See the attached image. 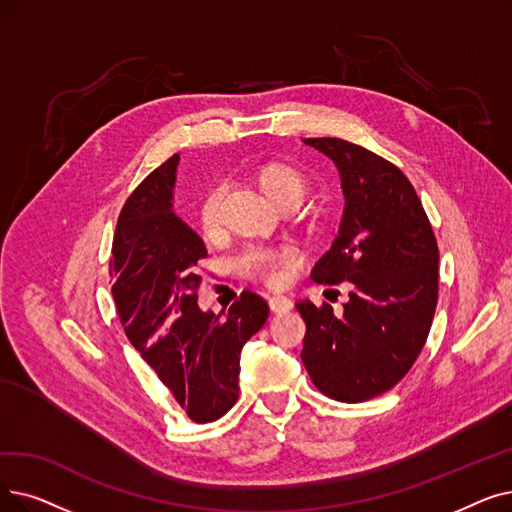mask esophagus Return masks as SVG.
Wrapping results in <instances>:
<instances>
[{"label": "esophagus", "instance_id": "34e87169", "mask_svg": "<svg viewBox=\"0 0 512 512\" xmlns=\"http://www.w3.org/2000/svg\"><path fill=\"white\" fill-rule=\"evenodd\" d=\"M295 305L293 301L284 297V295H276V297H270V309L274 311V314H286V311H291Z\"/></svg>", "mask_w": 512, "mask_h": 512}]
</instances>
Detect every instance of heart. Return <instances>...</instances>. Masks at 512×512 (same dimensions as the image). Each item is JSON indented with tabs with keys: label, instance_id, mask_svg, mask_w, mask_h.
I'll return each mask as SVG.
<instances>
[{
	"label": "heart",
	"instance_id": "heart-1",
	"mask_svg": "<svg viewBox=\"0 0 512 512\" xmlns=\"http://www.w3.org/2000/svg\"><path fill=\"white\" fill-rule=\"evenodd\" d=\"M257 182L265 196L274 205H282L288 201L301 203L307 192V175L288 163H268L257 171ZM226 186L213 184L198 203V226L207 234L215 236L221 228V203H224ZM299 259V251L295 247H263L255 244L249 247L238 259V268L242 274L263 280L268 284H278L284 276V268Z\"/></svg>",
	"mask_w": 512,
	"mask_h": 512
}]
</instances>
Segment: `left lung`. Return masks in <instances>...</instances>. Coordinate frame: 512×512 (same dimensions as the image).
I'll return each instance as SVG.
<instances>
[{"label":"left lung","instance_id":"8db88e82","mask_svg":"<svg viewBox=\"0 0 512 512\" xmlns=\"http://www.w3.org/2000/svg\"><path fill=\"white\" fill-rule=\"evenodd\" d=\"M303 144L335 163L345 196L339 234L311 278L351 282L353 291L341 318L330 305L297 303L307 326L301 360L324 395L364 402L402 381L425 347L437 305V240L395 165L339 138Z\"/></svg>","mask_w":512,"mask_h":512}]
</instances>
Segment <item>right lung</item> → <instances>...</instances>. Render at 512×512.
<instances>
[{"label": "right lung", "mask_w": 512, "mask_h": 512, "mask_svg": "<svg viewBox=\"0 0 512 512\" xmlns=\"http://www.w3.org/2000/svg\"><path fill=\"white\" fill-rule=\"evenodd\" d=\"M180 154L136 188L119 215L110 257L125 335L194 422H213L238 399L240 351L270 307L244 291L226 316L201 309L196 265L207 247L173 211Z\"/></svg>", "instance_id": "1"}]
</instances>
